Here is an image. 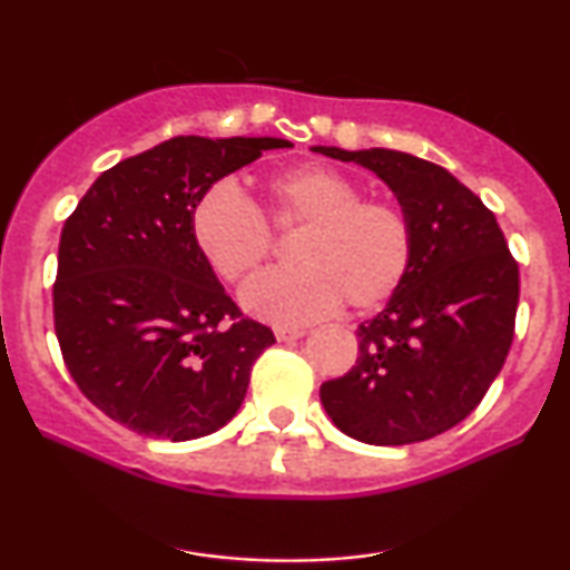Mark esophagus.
Masks as SVG:
<instances>
[{"label":"esophagus","instance_id":"obj_1","mask_svg":"<svg viewBox=\"0 0 570 570\" xmlns=\"http://www.w3.org/2000/svg\"><path fill=\"white\" fill-rule=\"evenodd\" d=\"M303 334H306V330H303V326H275V337L279 342H293V340L303 337Z\"/></svg>","mask_w":570,"mask_h":570}]
</instances>
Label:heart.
Listing matches in <instances>:
<instances>
[{
  "label": "heart",
  "mask_w": 570,
  "mask_h": 570,
  "mask_svg": "<svg viewBox=\"0 0 570 570\" xmlns=\"http://www.w3.org/2000/svg\"><path fill=\"white\" fill-rule=\"evenodd\" d=\"M277 228H303L295 246L301 267L252 279L244 303L275 324H303L342 303L371 311L400 291L415 259V228L402 205L361 197L340 170L306 163L264 178ZM194 246L225 283H244L275 254L264 215L228 181L207 186L194 202Z\"/></svg>",
  "instance_id": "1"
}]
</instances>
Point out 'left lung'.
<instances>
[{
  "label": "left lung",
  "mask_w": 570,
  "mask_h": 570,
  "mask_svg": "<svg viewBox=\"0 0 570 570\" xmlns=\"http://www.w3.org/2000/svg\"><path fill=\"white\" fill-rule=\"evenodd\" d=\"M384 178L415 228L407 279L357 326V361L324 381L332 423L373 446L433 439L470 415L513 342L519 262L493 209L446 168L415 155L314 147Z\"/></svg>",
  "instance_id": "8db88e82"
}]
</instances>
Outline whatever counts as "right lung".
I'll use <instances>...</instances> for the list:
<instances>
[{"label":"right lung","instance_id":"1","mask_svg":"<svg viewBox=\"0 0 570 570\" xmlns=\"http://www.w3.org/2000/svg\"><path fill=\"white\" fill-rule=\"evenodd\" d=\"M275 137H174L116 163L59 238L53 332L80 392L150 439L191 441L228 423L275 334L244 316L194 246L199 194Z\"/></svg>","mask_w":570,"mask_h":570}]
</instances>
